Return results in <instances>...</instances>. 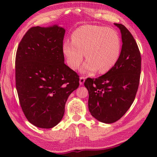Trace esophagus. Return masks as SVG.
I'll return each instance as SVG.
<instances>
[{
    "label": "esophagus",
    "mask_w": 157,
    "mask_h": 157,
    "mask_svg": "<svg viewBox=\"0 0 157 157\" xmlns=\"http://www.w3.org/2000/svg\"><path fill=\"white\" fill-rule=\"evenodd\" d=\"M85 79H86L85 77H80V78H79V84H80V85L84 84V83L85 82Z\"/></svg>",
    "instance_id": "34e87169"
}]
</instances>
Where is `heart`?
<instances>
[{"label": "heart", "instance_id": "b5f03b06", "mask_svg": "<svg viewBox=\"0 0 157 157\" xmlns=\"http://www.w3.org/2000/svg\"><path fill=\"white\" fill-rule=\"evenodd\" d=\"M88 59L81 68V72L105 73L117 62L121 52V41L114 29L106 27L84 25L76 29L72 40L63 44V52L70 68L77 69L85 56Z\"/></svg>", "mask_w": 157, "mask_h": 157}]
</instances>
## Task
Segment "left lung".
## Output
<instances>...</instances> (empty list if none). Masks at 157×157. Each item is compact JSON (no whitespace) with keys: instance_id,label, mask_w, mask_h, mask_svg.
Masks as SVG:
<instances>
[{"instance_id":"left-lung-1","label":"left lung","mask_w":157,"mask_h":157,"mask_svg":"<svg viewBox=\"0 0 157 157\" xmlns=\"http://www.w3.org/2000/svg\"><path fill=\"white\" fill-rule=\"evenodd\" d=\"M121 34L122 48L117 62L98 78H88L90 113L98 121L112 123L125 115L134 102L141 72V55L131 33L124 25L114 23Z\"/></svg>"}]
</instances>
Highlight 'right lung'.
Wrapping results in <instances>:
<instances>
[{
	"mask_svg": "<svg viewBox=\"0 0 157 157\" xmlns=\"http://www.w3.org/2000/svg\"><path fill=\"white\" fill-rule=\"evenodd\" d=\"M65 29L54 25L31 28L19 42L15 58V81L25 117L40 128L61 121L67 100L79 86V75L65 64Z\"/></svg>",
	"mask_w": 157,
	"mask_h": 157,
	"instance_id": "add662e5",
	"label": "right lung"
}]
</instances>
